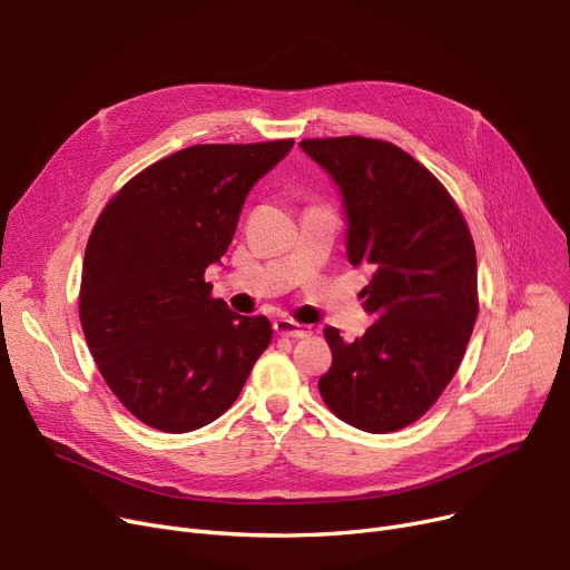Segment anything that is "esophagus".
I'll use <instances>...</instances> for the list:
<instances>
[{
  "label": "esophagus",
  "mask_w": 570,
  "mask_h": 570,
  "mask_svg": "<svg viewBox=\"0 0 570 570\" xmlns=\"http://www.w3.org/2000/svg\"><path fill=\"white\" fill-rule=\"evenodd\" d=\"M273 327H275L277 334L291 336V338H305V336L312 334V330H309L307 325H299V323H295V321H291V318H277V321L273 323Z\"/></svg>",
  "instance_id": "obj_1"
}]
</instances>
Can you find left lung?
I'll use <instances>...</instances> for the list:
<instances>
[{
    "instance_id": "obj_1",
    "label": "left lung",
    "mask_w": 570,
    "mask_h": 570,
    "mask_svg": "<svg viewBox=\"0 0 570 570\" xmlns=\"http://www.w3.org/2000/svg\"><path fill=\"white\" fill-rule=\"evenodd\" d=\"M346 213L351 265L371 268L373 325L346 341L325 327L332 366L318 381L327 407L366 433L399 431L438 401L476 321V252L442 183L405 150L368 137L305 139Z\"/></svg>"
}]
</instances>
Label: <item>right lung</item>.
I'll list each match as a JSON object with an SVG mask.
<instances>
[{"mask_svg":"<svg viewBox=\"0 0 570 570\" xmlns=\"http://www.w3.org/2000/svg\"><path fill=\"white\" fill-rule=\"evenodd\" d=\"M293 139L199 144L150 165L100 213L85 252L80 321L109 390L146 426L197 431L238 399L271 321L213 299L249 189Z\"/></svg>","mask_w":570,"mask_h":570,"instance_id":"obj_1","label":"right lung"}]
</instances>
